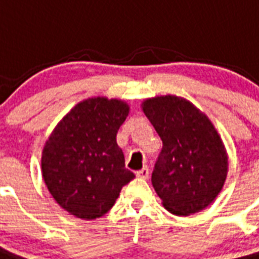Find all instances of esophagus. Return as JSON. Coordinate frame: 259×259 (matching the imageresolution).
<instances>
[{
    "label": "esophagus",
    "instance_id": "obj_1",
    "mask_svg": "<svg viewBox=\"0 0 259 259\" xmlns=\"http://www.w3.org/2000/svg\"><path fill=\"white\" fill-rule=\"evenodd\" d=\"M137 177L141 179H148L149 178V168L148 167H143L142 169L137 171Z\"/></svg>",
    "mask_w": 259,
    "mask_h": 259
}]
</instances>
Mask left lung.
<instances>
[{
  "label": "left lung",
  "instance_id": "1",
  "mask_svg": "<svg viewBox=\"0 0 259 259\" xmlns=\"http://www.w3.org/2000/svg\"><path fill=\"white\" fill-rule=\"evenodd\" d=\"M142 110L163 141L152 174L163 205L175 215L204 209L228 174L225 146L212 122L189 101L174 95L146 99Z\"/></svg>",
  "mask_w": 259,
  "mask_h": 259
}]
</instances>
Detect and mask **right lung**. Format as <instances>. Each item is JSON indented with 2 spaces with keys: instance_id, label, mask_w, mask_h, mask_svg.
<instances>
[{
  "instance_id": "add662e5",
  "label": "right lung",
  "mask_w": 259,
  "mask_h": 259,
  "mask_svg": "<svg viewBox=\"0 0 259 259\" xmlns=\"http://www.w3.org/2000/svg\"><path fill=\"white\" fill-rule=\"evenodd\" d=\"M130 106L107 98L75 105L55 127L41 158L42 178L56 203L81 220H95L114 205L135 178L125 168L117 132Z\"/></svg>"
}]
</instances>
